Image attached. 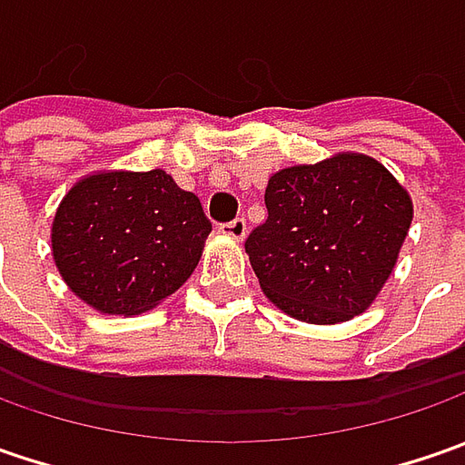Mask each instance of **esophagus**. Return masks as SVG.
<instances>
[{
  "instance_id": "34e87169",
  "label": "esophagus",
  "mask_w": 465,
  "mask_h": 465,
  "mask_svg": "<svg viewBox=\"0 0 465 465\" xmlns=\"http://www.w3.org/2000/svg\"><path fill=\"white\" fill-rule=\"evenodd\" d=\"M223 230V235H227V238H232V241L241 242L245 235H248V224H245V220L242 217H238V220H232V223H227L220 227Z\"/></svg>"
}]
</instances>
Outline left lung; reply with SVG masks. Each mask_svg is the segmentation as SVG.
I'll return each instance as SVG.
<instances>
[{
  "label": "left lung",
  "instance_id": "left-lung-1",
  "mask_svg": "<svg viewBox=\"0 0 465 465\" xmlns=\"http://www.w3.org/2000/svg\"><path fill=\"white\" fill-rule=\"evenodd\" d=\"M263 202L269 217L248 235L245 253L263 295L315 326L375 302L414 217L409 191L360 153L272 173Z\"/></svg>",
  "mask_w": 465,
  "mask_h": 465
}]
</instances>
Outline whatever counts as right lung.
I'll use <instances>...</instances> for the list:
<instances>
[{"mask_svg":"<svg viewBox=\"0 0 465 465\" xmlns=\"http://www.w3.org/2000/svg\"><path fill=\"white\" fill-rule=\"evenodd\" d=\"M209 232L199 196L165 170H98L56 206L51 253L66 287L93 311L139 315L193 274Z\"/></svg>","mask_w":465,"mask_h":465,"instance_id":"1","label":"right lung"}]
</instances>
